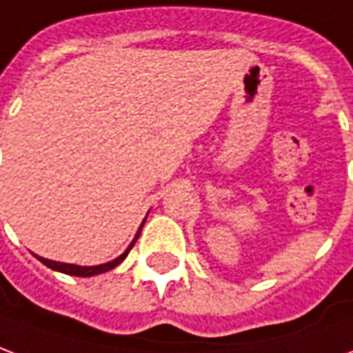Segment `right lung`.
<instances>
[{"label": "right lung", "instance_id": "1", "mask_svg": "<svg viewBox=\"0 0 353 353\" xmlns=\"http://www.w3.org/2000/svg\"><path fill=\"white\" fill-rule=\"evenodd\" d=\"M144 222H146V219H144ZM144 222H142V226H144ZM142 226H141V230H142ZM141 230H139V234L134 236L132 243L127 247V251H125L121 256H117L116 261L106 262V264H101V266H76V264H64V262L47 261V259H43V256H37V261H41L45 266H49L51 270H57V272H62V274H68V276L89 277V276H97V274H104V272H108V270L116 268L117 264H121V262L125 261V256L129 254V251L132 249L134 241H137V239H139V236H141Z\"/></svg>", "mask_w": 353, "mask_h": 353}]
</instances>
